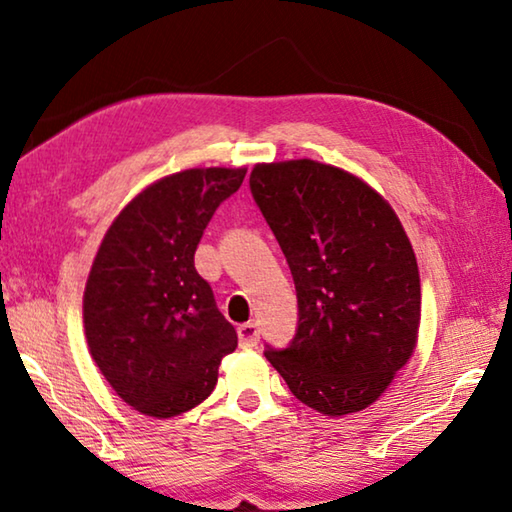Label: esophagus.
I'll return each instance as SVG.
<instances>
[{
  "mask_svg": "<svg viewBox=\"0 0 512 512\" xmlns=\"http://www.w3.org/2000/svg\"><path fill=\"white\" fill-rule=\"evenodd\" d=\"M237 334H239V345H241V348H255V345L259 343V329H257L255 323L239 325Z\"/></svg>",
  "mask_w": 512,
  "mask_h": 512,
  "instance_id": "esophagus-1",
  "label": "esophagus"
}]
</instances>
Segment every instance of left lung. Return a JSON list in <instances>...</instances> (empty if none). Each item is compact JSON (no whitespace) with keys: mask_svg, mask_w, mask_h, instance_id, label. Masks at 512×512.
<instances>
[{"mask_svg":"<svg viewBox=\"0 0 512 512\" xmlns=\"http://www.w3.org/2000/svg\"><path fill=\"white\" fill-rule=\"evenodd\" d=\"M250 194L298 296L296 334L266 359L318 413L366 409L418 339L420 273L400 219L363 180L314 160L257 164Z\"/></svg>","mask_w":512,"mask_h":512,"instance_id":"1","label":"left lung"}]
</instances>
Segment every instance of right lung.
Listing matches in <instances>:
<instances>
[{
  "mask_svg": "<svg viewBox=\"0 0 512 512\" xmlns=\"http://www.w3.org/2000/svg\"><path fill=\"white\" fill-rule=\"evenodd\" d=\"M246 169H187L146 187L110 225L85 284L90 354L140 413L173 418L210 397L237 332L194 253Z\"/></svg>",
  "mask_w": 512,
  "mask_h": 512,
  "instance_id": "obj_1",
  "label": "right lung"
}]
</instances>
